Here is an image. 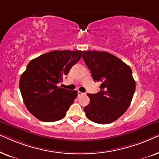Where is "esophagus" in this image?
<instances>
[{"label":"esophagus","mask_w":159,"mask_h":159,"mask_svg":"<svg viewBox=\"0 0 159 159\" xmlns=\"http://www.w3.org/2000/svg\"><path fill=\"white\" fill-rule=\"evenodd\" d=\"M84 95V93H82V92H80V91H78L77 92V95L78 96H81V95Z\"/></svg>","instance_id":"34e87169"}]
</instances>
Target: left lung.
<instances>
[{
	"instance_id": "left-lung-1",
	"label": "left lung",
	"mask_w": 159,
	"mask_h": 159,
	"mask_svg": "<svg viewBox=\"0 0 159 159\" xmlns=\"http://www.w3.org/2000/svg\"><path fill=\"white\" fill-rule=\"evenodd\" d=\"M82 58L101 90L88 95L90 103L84 108L85 115L98 124H109L125 114L131 103L135 81L132 69L116 56L105 51H82Z\"/></svg>"
}]
</instances>
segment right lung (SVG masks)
Wrapping results in <instances>:
<instances>
[{
  "instance_id": "obj_1",
  "label": "right lung",
  "mask_w": 159,
  "mask_h": 159,
  "mask_svg": "<svg viewBox=\"0 0 159 159\" xmlns=\"http://www.w3.org/2000/svg\"><path fill=\"white\" fill-rule=\"evenodd\" d=\"M81 51H53L28 64L19 81L26 107L39 120L52 122L66 116L77 96V90L58 87L82 57Z\"/></svg>"
}]
</instances>
